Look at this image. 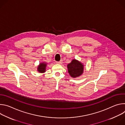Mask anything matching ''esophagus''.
I'll list each match as a JSON object with an SVG mask.
<instances>
[{"label": "esophagus", "instance_id": "obj_1", "mask_svg": "<svg viewBox=\"0 0 125 125\" xmlns=\"http://www.w3.org/2000/svg\"><path fill=\"white\" fill-rule=\"evenodd\" d=\"M56 63L58 64H61L62 63V61H60L59 62H56Z\"/></svg>", "mask_w": 125, "mask_h": 125}]
</instances>
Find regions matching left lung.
I'll use <instances>...</instances> for the list:
<instances>
[{
	"label": "left lung",
	"mask_w": 125,
	"mask_h": 125,
	"mask_svg": "<svg viewBox=\"0 0 125 125\" xmlns=\"http://www.w3.org/2000/svg\"><path fill=\"white\" fill-rule=\"evenodd\" d=\"M67 68L70 76L76 78L81 76L83 73L84 65L81 62L74 59L67 65Z\"/></svg>",
	"instance_id": "1"
}]
</instances>
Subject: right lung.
Wrapping results in <instances>:
<instances>
[{
    "label": "right lung",
    "mask_w": 125,
    "mask_h": 125,
    "mask_svg": "<svg viewBox=\"0 0 125 125\" xmlns=\"http://www.w3.org/2000/svg\"><path fill=\"white\" fill-rule=\"evenodd\" d=\"M47 63L45 62H43L40 63L37 67V71L39 73H44L46 72V68L47 65Z\"/></svg>",
    "instance_id": "add662e5"
}]
</instances>
